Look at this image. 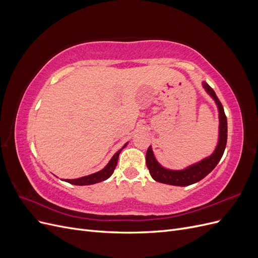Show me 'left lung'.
<instances>
[{"instance_id":"8db88e82","label":"left lung","mask_w":258,"mask_h":258,"mask_svg":"<svg viewBox=\"0 0 258 258\" xmlns=\"http://www.w3.org/2000/svg\"><path fill=\"white\" fill-rule=\"evenodd\" d=\"M202 86H204V88L208 92V95H210V97L215 101L218 108L220 126H218V142L215 150L209 157H206L185 169L171 170L160 165L157 159L155 158L152 146H150L146 152V166L148 170H150V173L155 181L174 186L191 185L206 177L216 167V165L222 158L226 143H227V118H226L224 107L220 102V100L216 97L214 90L206 82H202Z\"/></svg>"}]
</instances>
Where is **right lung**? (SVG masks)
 <instances>
[{
  "instance_id": "right-lung-1",
  "label": "right lung",
  "mask_w": 258,
  "mask_h": 258,
  "mask_svg": "<svg viewBox=\"0 0 258 258\" xmlns=\"http://www.w3.org/2000/svg\"><path fill=\"white\" fill-rule=\"evenodd\" d=\"M127 144H128V142L124 144L118 152L115 153V155L111 158V160L108 161L107 165L102 170L98 171V172H96V173L86 175V176H83V177H80V178L66 179V182H68L70 184H73V185L83 186V185H92V184L105 181V179H107L113 174L114 170L116 168V165H117V161H118V156H119L120 152L123 150V148L127 146Z\"/></svg>"
}]
</instances>
